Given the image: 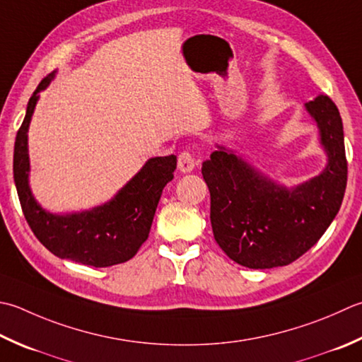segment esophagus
I'll return each instance as SVG.
<instances>
[{"instance_id":"34e87169","label":"esophagus","mask_w":362,"mask_h":362,"mask_svg":"<svg viewBox=\"0 0 362 362\" xmlns=\"http://www.w3.org/2000/svg\"><path fill=\"white\" fill-rule=\"evenodd\" d=\"M177 166H179V169H180L182 173H191L194 169V166H196L194 155L191 153V152H188V151L182 152L179 155V158H177Z\"/></svg>"}]
</instances>
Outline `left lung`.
<instances>
[{
    "label": "left lung",
    "instance_id": "obj_1",
    "mask_svg": "<svg viewBox=\"0 0 362 362\" xmlns=\"http://www.w3.org/2000/svg\"><path fill=\"white\" fill-rule=\"evenodd\" d=\"M304 106L328 157L310 180L292 189L281 187L223 146L202 163L215 240L243 267L264 270L292 264L320 240L341 209L346 187L341 115L328 95Z\"/></svg>",
    "mask_w": 362,
    "mask_h": 362
}]
</instances>
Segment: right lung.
<instances>
[{"instance_id": "1", "label": "right lung", "mask_w": 362, "mask_h": 362, "mask_svg": "<svg viewBox=\"0 0 362 362\" xmlns=\"http://www.w3.org/2000/svg\"><path fill=\"white\" fill-rule=\"evenodd\" d=\"M53 78L54 72L45 76L34 90L13 146V180L21 210L34 235L56 257L95 268L124 264L148 237L163 188L174 179L177 157L168 155L147 160L111 201L98 207L66 215H54L42 209L28 183V129L39 92L47 89Z\"/></svg>"}]
</instances>
